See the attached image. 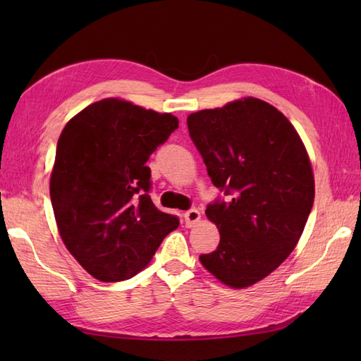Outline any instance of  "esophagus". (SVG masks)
Wrapping results in <instances>:
<instances>
[{
	"mask_svg": "<svg viewBox=\"0 0 361 361\" xmlns=\"http://www.w3.org/2000/svg\"><path fill=\"white\" fill-rule=\"evenodd\" d=\"M185 224H186V226L188 228H192V226H195L198 221H200V219H202V216H200V212H198L195 208H192V209H189V211H186L185 212Z\"/></svg>",
	"mask_w": 361,
	"mask_h": 361,
	"instance_id": "1",
	"label": "esophagus"
}]
</instances>
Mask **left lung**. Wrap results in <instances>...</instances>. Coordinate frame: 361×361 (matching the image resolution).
<instances>
[{"mask_svg": "<svg viewBox=\"0 0 361 361\" xmlns=\"http://www.w3.org/2000/svg\"><path fill=\"white\" fill-rule=\"evenodd\" d=\"M190 140L224 198L208 204L220 243L200 262L233 288L250 287L295 250L315 198L310 159L295 127L256 97L188 116Z\"/></svg>", "mask_w": 361, "mask_h": 361, "instance_id": "obj_1", "label": "left lung"}]
</instances>
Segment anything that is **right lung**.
I'll return each mask as SVG.
<instances>
[{"mask_svg":"<svg viewBox=\"0 0 361 361\" xmlns=\"http://www.w3.org/2000/svg\"><path fill=\"white\" fill-rule=\"evenodd\" d=\"M178 128L171 113L102 99L59 137L49 192L60 237L102 282L130 279L150 262L180 220L149 195V157Z\"/></svg>","mask_w":361,"mask_h":361,"instance_id":"1","label":"right lung"}]
</instances>
